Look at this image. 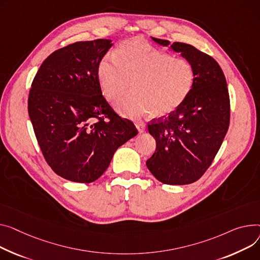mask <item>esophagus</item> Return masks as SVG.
Masks as SVG:
<instances>
[{"label":"esophagus","mask_w":260,"mask_h":260,"mask_svg":"<svg viewBox=\"0 0 260 260\" xmlns=\"http://www.w3.org/2000/svg\"><path fill=\"white\" fill-rule=\"evenodd\" d=\"M136 127L138 128V131H139V133H143L145 131V125L142 122H137Z\"/></svg>","instance_id":"esophagus-1"}]
</instances>
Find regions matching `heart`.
<instances>
[{
	"label": "heart",
	"mask_w": 260,
	"mask_h": 260,
	"mask_svg": "<svg viewBox=\"0 0 260 260\" xmlns=\"http://www.w3.org/2000/svg\"><path fill=\"white\" fill-rule=\"evenodd\" d=\"M114 57L99 62L97 76L109 101L125 95L133 84L135 94L116 105L126 117L148 113L155 118L165 117L177 111L192 92L196 71L187 59L176 58L139 40L121 44Z\"/></svg>",
	"instance_id": "1"
}]
</instances>
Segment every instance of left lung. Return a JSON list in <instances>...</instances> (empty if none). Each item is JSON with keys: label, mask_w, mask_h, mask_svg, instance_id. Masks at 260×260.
<instances>
[{"label": "left lung", "mask_w": 260, "mask_h": 260, "mask_svg": "<svg viewBox=\"0 0 260 260\" xmlns=\"http://www.w3.org/2000/svg\"><path fill=\"white\" fill-rule=\"evenodd\" d=\"M192 63L196 82L183 105L167 117L153 119L148 132L155 139L154 153L146 166L158 181L186 185L198 181L209 168L230 122V98L221 68L191 45L151 38Z\"/></svg>", "instance_id": "left-lung-1"}]
</instances>
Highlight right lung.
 Masks as SVG:
<instances>
[{
    "instance_id": "1",
    "label": "right lung",
    "mask_w": 260,
    "mask_h": 260,
    "mask_svg": "<svg viewBox=\"0 0 260 260\" xmlns=\"http://www.w3.org/2000/svg\"><path fill=\"white\" fill-rule=\"evenodd\" d=\"M111 40L77 42L50 54L34 77L28 113L48 165L59 177L92 183L138 131L102 96L97 69Z\"/></svg>"
}]
</instances>
